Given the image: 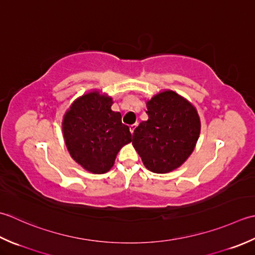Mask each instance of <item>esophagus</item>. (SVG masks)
I'll return each mask as SVG.
<instances>
[{
    "instance_id": "esophagus-1",
    "label": "esophagus",
    "mask_w": 255,
    "mask_h": 255,
    "mask_svg": "<svg viewBox=\"0 0 255 255\" xmlns=\"http://www.w3.org/2000/svg\"><path fill=\"white\" fill-rule=\"evenodd\" d=\"M136 126H137V123H134V124H132V126H129V131H131V133L134 132V129H135V128H136Z\"/></svg>"
}]
</instances>
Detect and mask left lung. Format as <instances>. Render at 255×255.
Here are the masks:
<instances>
[{
	"mask_svg": "<svg viewBox=\"0 0 255 255\" xmlns=\"http://www.w3.org/2000/svg\"><path fill=\"white\" fill-rule=\"evenodd\" d=\"M146 106L148 120L134 129L132 143L148 170L168 173L193 153L200 134L198 113L174 91L160 92Z\"/></svg>",
	"mask_w": 255,
	"mask_h": 255,
	"instance_id": "1",
	"label": "left lung"
}]
</instances>
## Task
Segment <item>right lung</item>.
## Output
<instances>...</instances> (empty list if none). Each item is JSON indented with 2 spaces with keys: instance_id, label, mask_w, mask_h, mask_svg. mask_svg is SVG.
Segmentation results:
<instances>
[{
  "instance_id": "right-lung-1",
  "label": "right lung",
  "mask_w": 255,
  "mask_h": 255,
  "mask_svg": "<svg viewBox=\"0 0 255 255\" xmlns=\"http://www.w3.org/2000/svg\"><path fill=\"white\" fill-rule=\"evenodd\" d=\"M111 106V98L90 92L72 103L62 122L71 157L93 174L110 170L119 150L132 141L121 113L112 111Z\"/></svg>"
}]
</instances>
